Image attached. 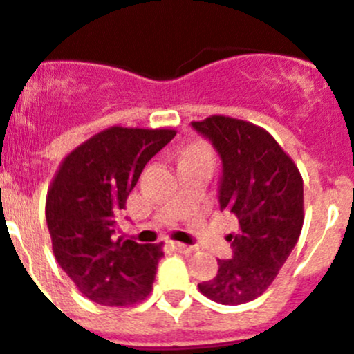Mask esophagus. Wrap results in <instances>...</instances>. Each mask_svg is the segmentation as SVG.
Here are the masks:
<instances>
[{"instance_id": "34e87169", "label": "esophagus", "mask_w": 354, "mask_h": 354, "mask_svg": "<svg viewBox=\"0 0 354 354\" xmlns=\"http://www.w3.org/2000/svg\"><path fill=\"white\" fill-rule=\"evenodd\" d=\"M171 246H174L175 250H179V252H183V253H192V252H195V248H193V246L184 245V243H171Z\"/></svg>"}]
</instances>
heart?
I'll list each match as a JSON object with an SVG mask.
<instances>
[{
    "label": "heart",
    "instance_id": "obj_1",
    "mask_svg": "<svg viewBox=\"0 0 354 354\" xmlns=\"http://www.w3.org/2000/svg\"><path fill=\"white\" fill-rule=\"evenodd\" d=\"M195 152H211V150H209V147L205 145V143L195 142V143H192V145H187V149L184 150V156L195 154Z\"/></svg>",
    "mask_w": 354,
    "mask_h": 354
}]
</instances>
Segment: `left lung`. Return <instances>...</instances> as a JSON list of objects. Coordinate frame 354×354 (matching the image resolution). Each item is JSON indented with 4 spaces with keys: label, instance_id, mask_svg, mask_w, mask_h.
I'll return each mask as SVG.
<instances>
[{
    "label": "left lung",
    "instance_id": "obj_1",
    "mask_svg": "<svg viewBox=\"0 0 354 354\" xmlns=\"http://www.w3.org/2000/svg\"><path fill=\"white\" fill-rule=\"evenodd\" d=\"M192 126L220 152V205L239 220L230 234L234 257L220 261L200 292L221 305H243L274 282L301 234L303 179L296 162L264 127L227 115Z\"/></svg>",
    "mask_w": 354,
    "mask_h": 354
}]
</instances>
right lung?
Listing matches in <instances>:
<instances>
[{
    "label": "right lung",
    "instance_id": "right-lung-1",
    "mask_svg": "<svg viewBox=\"0 0 354 354\" xmlns=\"http://www.w3.org/2000/svg\"><path fill=\"white\" fill-rule=\"evenodd\" d=\"M175 134L111 126L72 149L49 184L53 253L77 290L99 305H136L152 290L162 243L138 245L115 239V232L140 174Z\"/></svg>",
    "mask_w": 354,
    "mask_h": 354
}]
</instances>
